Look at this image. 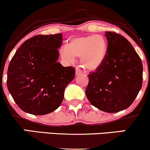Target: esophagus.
<instances>
[{"mask_svg":"<svg viewBox=\"0 0 150 150\" xmlns=\"http://www.w3.org/2000/svg\"><path fill=\"white\" fill-rule=\"evenodd\" d=\"M82 70H81L80 68H76V69H75V75H80V74H82Z\"/></svg>","mask_w":150,"mask_h":150,"instance_id":"esophagus-1","label":"esophagus"}]
</instances>
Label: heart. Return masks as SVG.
<instances>
[{
	"label": "heart",
	"instance_id": "heart-1",
	"mask_svg": "<svg viewBox=\"0 0 150 150\" xmlns=\"http://www.w3.org/2000/svg\"><path fill=\"white\" fill-rule=\"evenodd\" d=\"M107 43L101 35H89L72 39L68 46L60 50L62 59L72 63L80 57V63L87 69L94 70L101 66L107 53Z\"/></svg>",
	"mask_w": 150,
	"mask_h": 150
}]
</instances>
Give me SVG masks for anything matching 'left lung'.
Returning a JSON list of instances; mask_svg holds the SVG:
<instances>
[{
	"label": "left lung",
	"mask_w": 150,
	"mask_h": 150,
	"mask_svg": "<svg viewBox=\"0 0 150 150\" xmlns=\"http://www.w3.org/2000/svg\"><path fill=\"white\" fill-rule=\"evenodd\" d=\"M107 53L102 64L88 75L85 93L101 111L116 113L132 104L142 85V63L130 42L120 34L106 32Z\"/></svg>",
	"instance_id": "obj_1"
}]
</instances>
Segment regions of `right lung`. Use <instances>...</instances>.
Instances as JSON below:
<instances>
[{"label": "right lung", "mask_w": 150, "mask_h": 150, "mask_svg": "<svg viewBox=\"0 0 150 150\" xmlns=\"http://www.w3.org/2000/svg\"><path fill=\"white\" fill-rule=\"evenodd\" d=\"M62 34L37 35L17 50L8 69L7 86L22 111L45 115L59 107L75 68L57 62Z\"/></svg>", "instance_id": "right-lung-1"}]
</instances>
